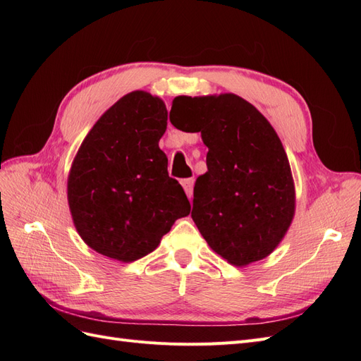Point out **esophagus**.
<instances>
[{
  "instance_id": "1",
  "label": "esophagus",
  "mask_w": 361,
  "mask_h": 361,
  "mask_svg": "<svg viewBox=\"0 0 361 361\" xmlns=\"http://www.w3.org/2000/svg\"><path fill=\"white\" fill-rule=\"evenodd\" d=\"M182 187H183L185 192H187L188 199L191 200V197H192V190H194V179H183V180H182Z\"/></svg>"
}]
</instances>
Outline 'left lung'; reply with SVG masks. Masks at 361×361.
Instances as JSON below:
<instances>
[{
	"instance_id": "8db88e82",
	"label": "left lung",
	"mask_w": 361,
	"mask_h": 361,
	"mask_svg": "<svg viewBox=\"0 0 361 361\" xmlns=\"http://www.w3.org/2000/svg\"><path fill=\"white\" fill-rule=\"evenodd\" d=\"M170 122L185 133H202L209 149L191 212L206 243L236 267L267 257L295 211L289 161L274 128L232 93L174 97Z\"/></svg>"
}]
</instances>
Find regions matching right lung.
Returning <instances> with one entry per match:
<instances>
[{
    "instance_id": "obj_1",
    "label": "right lung",
    "mask_w": 361,
    "mask_h": 361,
    "mask_svg": "<svg viewBox=\"0 0 361 361\" xmlns=\"http://www.w3.org/2000/svg\"><path fill=\"white\" fill-rule=\"evenodd\" d=\"M167 129L159 97L133 92L117 101L76 154L68 199L76 231L97 253L133 262L154 251L191 204L158 141Z\"/></svg>"
}]
</instances>
